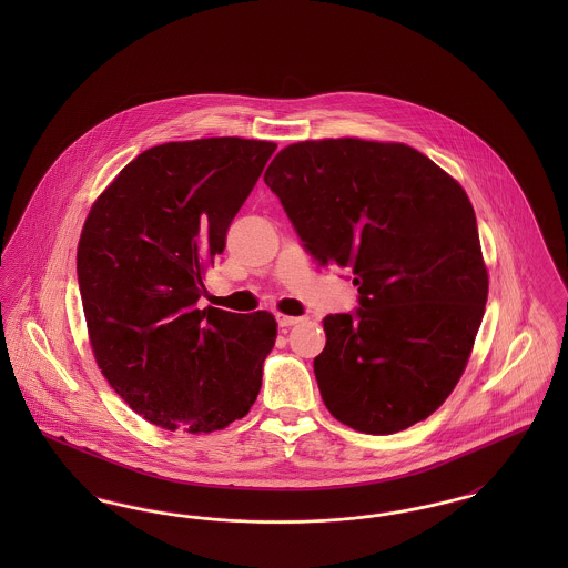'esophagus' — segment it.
Listing matches in <instances>:
<instances>
[{"mask_svg": "<svg viewBox=\"0 0 568 568\" xmlns=\"http://www.w3.org/2000/svg\"><path fill=\"white\" fill-rule=\"evenodd\" d=\"M276 322L281 327H292V325L300 324L302 322V317H292V315H276Z\"/></svg>", "mask_w": 568, "mask_h": 568, "instance_id": "obj_1", "label": "esophagus"}]
</instances>
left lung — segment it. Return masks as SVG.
I'll return each instance as SVG.
<instances>
[{
  "instance_id": "left-lung-1",
  "label": "left lung",
  "mask_w": 568,
  "mask_h": 568,
  "mask_svg": "<svg viewBox=\"0 0 568 568\" xmlns=\"http://www.w3.org/2000/svg\"><path fill=\"white\" fill-rule=\"evenodd\" d=\"M266 185L320 266L353 272L355 313L327 315L315 377L357 433L394 434L433 415L458 383L487 302L466 191L419 151L359 138L304 140Z\"/></svg>"
}]
</instances>
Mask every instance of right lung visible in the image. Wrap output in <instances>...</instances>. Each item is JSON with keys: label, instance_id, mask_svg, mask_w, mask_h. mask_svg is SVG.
<instances>
[{"label": "right lung", "instance_id": "right-lung-1", "mask_svg": "<svg viewBox=\"0 0 568 568\" xmlns=\"http://www.w3.org/2000/svg\"><path fill=\"white\" fill-rule=\"evenodd\" d=\"M274 149L232 135L153 146L84 221L77 272L95 362L130 408L165 430L215 433L260 394L274 317L200 311L197 300Z\"/></svg>", "mask_w": 568, "mask_h": 568}]
</instances>
